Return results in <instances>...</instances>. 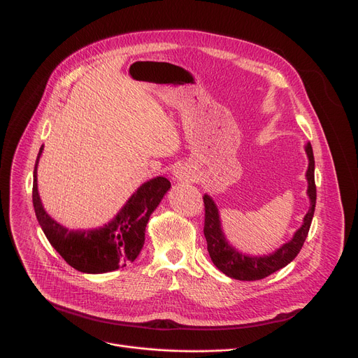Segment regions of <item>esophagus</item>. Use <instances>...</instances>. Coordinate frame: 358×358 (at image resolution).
I'll return each instance as SVG.
<instances>
[{"mask_svg":"<svg viewBox=\"0 0 358 358\" xmlns=\"http://www.w3.org/2000/svg\"><path fill=\"white\" fill-rule=\"evenodd\" d=\"M174 177L177 181H189L192 178L190 173L184 166H178L177 169H174Z\"/></svg>","mask_w":358,"mask_h":358,"instance_id":"1","label":"esophagus"}]
</instances>
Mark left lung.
Returning a JSON list of instances; mask_svg holds the SVG:
<instances>
[{
    "instance_id": "1",
    "label": "left lung",
    "mask_w": 358,
    "mask_h": 358,
    "mask_svg": "<svg viewBox=\"0 0 358 358\" xmlns=\"http://www.w3.org/2000/svg\"><path fill=\"white\" fill-rule=\"evenodd\" d=\"M305 152L309 159L308 171H306V180H308L306 193L310 201L309 210L303 217L302 227L294 232L293 238L268 255H248V254H243L242 251H238L223 232L220 213L215 200L210 196L204 194L203 197L204 210H206L204 238L208 241V251L213 261V264L223 274H227L231 278L243 280V281L266 278L267 275L290 264L299 254V251L302 250L310 228V223L315 213V204H316L315 158H313L312 145L309 142L305 145Z\"/></svg>"
}]
</instances>
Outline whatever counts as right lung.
<instances>
[{
  "mask_svg": "<svg viewBox=\"0 0 358 358\" xmlns=\"http://www.w3.org/2000/svg\"><path fill=\"white\" fill-rule=\"evenodd\" d=\"M37 155L33 174V206L50 245L71 267L87 274H103L134 262L145 243V229L152 212L171 187L165 177L143 182L108 223L96 229H69L45 210L37 190Z\"/></svg>",
  "mask_w": 358,
  "mask_h": 358,
  "instance_id": "1",
  "label": "right lung"
}]
</instances>
